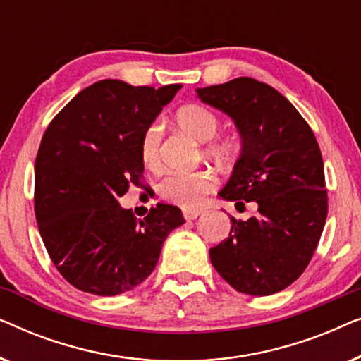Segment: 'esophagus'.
<instances>
[{"instance_id":"obj_1","label":"esophagus","mask_w":361,"mask_h":361,"mask_svg":"<svg viewBox=\"0 0 361 361\" xmlns=\"http://www.w3.org/2000/svg\"><path fill=\"white\" fill-rule=\"evenodd\" d=\"M200 214H202L200 209H184V219L185 220H195Z\"/></svg>"}]
</instances>
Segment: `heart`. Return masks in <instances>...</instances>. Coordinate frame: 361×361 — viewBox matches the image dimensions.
<instances>
[{"label":"heart","mask_w":361,"mask_h":361,"mask_svg":"<svg viewBox=\"0 0 361 361\" xmlns=\"http://www.w3.org/2000/svg\"><path fill=\"white\" fill-rule=\"evenodd\" d=\"M176 121L184 133L194 137L199 142H207L204 147V156L209 159L226 162L235 154V145L230 140L219 137L216 133L220 130V120L214 111L200 105L182 106L176 115ZM161 126H147L141 137V157L145 164L151 169L161 166ZM216 184L215 176L210 171H197L192 174H172L166 177L159 185V194L162 199L174 202L177 205L192 209L204 200L209 192L214 190Z\"/></svg>","instance_id":"1"}]
</instances>
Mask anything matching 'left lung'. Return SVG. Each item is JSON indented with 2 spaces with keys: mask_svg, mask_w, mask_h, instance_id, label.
Returning a JSON list of instances; mask_svg holds the SVG:
<instances>
[{
  "mask_svg": "<svg viewBox=\"0 0 361 361\" xmlns=\"http://www.w3.org/2000/svg\"><path fill=\"white\" fill-rule=\"evenodd\" d=\"M197 97L226 113L241 136V154L219 195L258 205L246 221L231 216L228 238L210 248L212 264L238 293H279L307 268L327 219L317 140L288 98L251 77L197 88Z\"/></svg>",
  "mask_w": 361,
  "mask_h": 361,
  "instance_id": "left-lung-1",
  "label": "left lung"
}]
</instances>
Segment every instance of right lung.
Wrapping results in <instances>:
<instances>
[{
    "label": "right lung",
    "instance_id": "right-lung-1",
    "mask_svg": "<svg viewBox=\"0 0 361 361\" xmlns=\"http://www.w3.org/2000/svg\"><path fill=\"white\" fill-rule=\"evenodd\" d=\"M179 83L161 88L100 80L72 98L44 133L34 167V212L54 266L73 288L116 295L159 259L180 209L157 204L145 219L118 199L142 185L141 137Z\"/></svg>",
    "mask_w": 361,
    "mask_h": 361
}]
</instances>
